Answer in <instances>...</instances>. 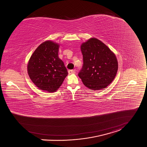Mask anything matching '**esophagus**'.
<instances>
[{
    "mask_svg": "<svg viewBox=\"0 0 147 147\" xmlns=\"http://www.w3.org/2000/svg\"><path fill=\"white\" fill-rule=\"evenodd\" d=\"M68 74H69V75L74 74H75L76 71H75V69H69V70H68Z\"/></svg>",
    "mask_w": 147,
    "mask_h": 147,
    "instance_id": "esophagus-1",
    "label": "esophagus"
}]
</instances>
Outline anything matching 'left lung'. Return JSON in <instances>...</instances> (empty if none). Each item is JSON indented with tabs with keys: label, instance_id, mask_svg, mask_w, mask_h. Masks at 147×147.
<instances>
[{
	"label": "left lung",
	"instance_id": "1",
	"mask_svg": "<svg viewBox=\"0 0 147 147\" xmlns=\"http://www.w3.org/2000/svg\"><path fill=\"white\" fill-rule=\"evenodd\" d=\"M81 51L83 65L78 75L84 85L93 90L106 88L114 80L118 70L115 54L96 38L82 43Z\"/></svg>",
	"mask_w": 147,
	"mask_h": 147
}]
</instances>
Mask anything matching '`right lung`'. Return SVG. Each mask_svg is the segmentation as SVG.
Wrapping results in <instances>:
<instances>
[{"label":"right lung","mask_w":147,"mask_h":147,"mask_svg":"<svg viewBox=\"0 0 147 147\" xmlns=\"http://www.w3.org/2000/svg\"><path fill=\"white\" fill-rule=\"evenodd\" d=\"M59 47L53 41H44L30 58L27 65L28 76L40 90L55 92L68 75L63 62L58 57Z\"/></svg>","instance_id":"add662e5"}]
</instances>
